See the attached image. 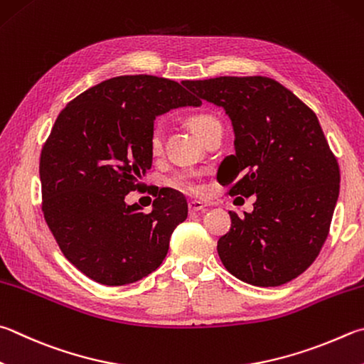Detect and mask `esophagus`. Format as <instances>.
I'll return each mask as SVG.
<instances>
[{"label": "esophagus", "instance_id": "1", "mask_svg": "<svg viewBox=\"0 0 364 364\" xmlns=\"http://www.w3.org/2000/svg\"><path fill=\"white\" fill-rule=\"evenodd\" d=\"M188 208H189V213H199V211H203L205 208H207V205H203L199 200H191L188 203Z\"/></svg>", "mask_w": 364, "mask_h": 364}]
</instances>
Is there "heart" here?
I'll use <instances>...</instances> for the list:
<instances>
[{
    "label": "heart",
    "instance_id": "1",
    "mask_svg": "<svg viewBox=\"0 0 364 364\" xmlns=\"http://www.w3.org/2000/svg\"><path fill=\"white\" fill-rule=\"evenodd\" d=\"M220 124V121L215 116L207 114V113H199L189 117V125L191 129L194 130V134L202 138L207 132L213 127V125ZM162 143H164V134L161 127H156L151 132L149 136V148L153 154H159L162 151ZM171 186L183 191V193L188 194H199L202 191V183H200V176L197 173H193V171H184V173H180L171 178Z\"/></svg>",
    "mask_w": 364,
    "mask_h": 364
}]
</instances>
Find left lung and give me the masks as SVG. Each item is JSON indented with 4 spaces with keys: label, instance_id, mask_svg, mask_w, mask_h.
Returning a JSON list of instances; mask_svg holds the SVG:
<instances>
[{
    "label": "left lung",
    "instance_id": "1",
    "mask_svg": "<svg viewBox=\"0 0 364 364\" xmlns=\"http://www.w3.org/2000/svg\"><path fill=\"white\" fill-rule=\"evenodd\" d=\"M184 85L223 107L232 121L235 154L218 181L229 196H255L253 211H234L218 255L230 274L255 287H279L318 256L339 197V164L316 114L266 76H220Z\"/></svg>",
    "mask_w": 364,
    "mask_h": 364
}]
</instances>
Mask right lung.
Returning <instances> with one entry per match:
<instances>
[{
	"label": "right lung",
	"instance_id": "right-lung-1",
	"mask_svg": "<svg viewBox=\"0 0 364 364\" xmlns=\"http://www.w3.org/2000/svg\"><path fill=\"white\" fill-rule=\"evenodd\" d=\"M200 105L175 81L135 75L107 79L60 111L39 159L43 213L65 257L89 279L129 285L162 264L186 199L164 188L144 213L125 196L143 188L153 164L156 116Z\"/></svg>",
	"mask_w": 364,
	"mask_h": 364
}]
</instances>
